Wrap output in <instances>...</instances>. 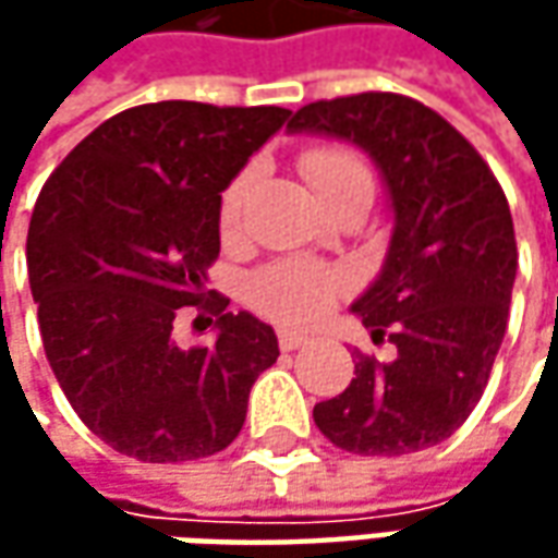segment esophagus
Here are the masks:
<instances>
[{
    "instance_id": "34e87169",
    "label": "esophagus",
    "mask_w": 558,
    "mask_h": 558,
    "mask_svg": "<svg viewBox=\"0 0 558 558\" xmlns=\"http://www.w3.org/2000/svg\"><path fill=\"white\" fill-rule=\"evenodd\" d=\"M304 344H307V335L279 332V348H282V351H298V348H304Z\"/></svg>"
}]
</instances>
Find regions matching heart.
Wrapping results in <instances>:
<instances>
[{"label":"heart","instance_id":"b5f03b06","mask_svg":"<svg viewBox=\"0 0 558 558\" xmlns=\"http://www.w3.org/2000/svg\"><path fill=\"white\" fill-rule=\"evenodd\" d=\"M301 173L313 185L323 204L341 198L354 185H373L369 163L348 145H313L301 155ZM254 189V167H245L232 177L220 195V229L223 235H235L245 220L247 198ZM344 291V276L332 267L313 260H276L257 269L247 282V298L269 319L304 326L332 307V301Z\"/></svg>","mask_w":558,"mask_h":558}]
</instances>
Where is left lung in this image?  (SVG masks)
Here are the masks:
<instances>
[{
  "mask_svg": "<svg viewBox=\"0 0 558 558\" xmlns=\"http://www.w3.org/2000/svg\"><path fill=\"white\" fill-rule=\"evenodd\" d=\"M289 130L360 145L395 210L385 267L351 307L395 354L354 351L356 378L313 422L356 457L435 447L482 400L506 335L519 251L504 189L457 126L410 96L311 101Z\"/></svg>",
  "mask_w": 558,
  "mask_h": 558,
  "instance_id": "1",
  "label": "left lung"
}]
</instances>
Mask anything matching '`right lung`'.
Instances as JSON below:
<instances>
[{
    "instance_id": "1",
    "label": "right lung",
    "mask_w": 558,
    "mask_h": 558,
    "mask_svg": "<svg viewBox=\"0 0 558 558\" xmlns=\"http://www.w3.org/2000/svg\"><path fill=\"white\" fill-rule=\"evenodd\" d=\"M289 114L136 105L96 126L43 185L27 232L43 348L76 416L118 453L204 460L239 438L279 341L251 313H226L204 282L220 257V192ZM185 306L215 316L214 345L183 352L172 341Z\"/></svg>"
}]
</instances>
